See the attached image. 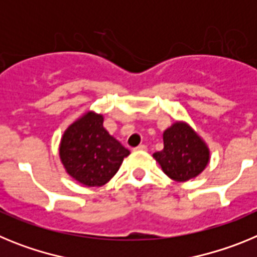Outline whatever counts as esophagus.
Returning <instances> with one entry per match:
<instances>
[{"instance_id": "obj_1", "label": "esophagus", "mask_w": 257, "mask_h": 257, "mask_svg": "<svg viewBox=\"0 0 257 257\" xmlns=\"http://www.w3.org/2000/svg\"><path fill=\"white\" fill-rule=\"evenodd\" d=\"M135 151H147V145H144V144L138 145V147L135 148Z\"/></svg>"}]
</instances>
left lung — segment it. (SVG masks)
<instances>
[{"mask_svg":"<svg viewBox=\"0 0 257 257\" xmlns=\"http://www.w3.org/2000/svg\"><path fill=\"white\" fill-rule=\"evenodd\" d=\"M153 157L169 178L187 181L205 170L210 153L188 124L176 122L163 133V149Z\"/></svg>","mask_w":257,"mask_h":257,"instance_id":"left-lung-1","label":"left lung"}]
</instances>
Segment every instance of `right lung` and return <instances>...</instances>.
Masks as SVG:
<instances>
[{
    "mask_svg": "<svg viewBox=\"0 0 257 257\" xmlns=\"http://www.w3.org/2000/svg\"><path fill=\"white\" fill-rule=\"evenodd\" d=\"M128 149L103 127V115L90 112L70 124L60 144L68 174L86 187H100L118 171Z\"/></svg>",
    "mask_w": 257,
    "mask_h": 257,
    "instance_id": "right-lung-1",
    "label": "right lung"
}]
</instances>
